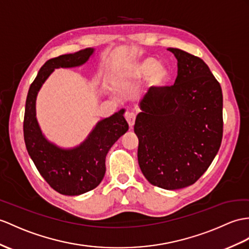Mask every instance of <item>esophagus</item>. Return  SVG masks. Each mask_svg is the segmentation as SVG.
Masks as SVG:
<instances>
[{"instance_id":"esophagus-1","label":"esophagus","mask_w":249,"mask_h":249,"mask_svg":"<svg viewBox=\"0 0 249 249\" xmlns=\"http://www.w3.org/2000/svg\"><path fill=\"white\" fill-rule=\"evenodd\" d=\"M125 119H126V121H128L130 128H132V126L134 125V124H135L136 114L133 113V112H128L125 114Z\"/></svg>"}]
</instances>
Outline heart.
I'll use <instances>...</instances> for the list:
<instances>
[{
    "instance_id": "b5f03b06",
    "label": "heart",
    "mask_w": 249,
    "mask_h": 249,
    "mask_svg": "<svg viewBox=\"0 0 249 249\" xmlns=\"http://www.w3.org/2000/svg\"><path fill=\"white\" fill-rule=\"evenodd\" d=\"M129 75L138 80L148 78L150 86L160 88L168 81L170 72L165 65L159 63L155 59L147 58L133 64L129 71Z\"/></svg>"
}]
</instances>
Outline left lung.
Returning a JSON list of instances; mask_svg holds the SVG:
<instances>
[{
	"label": "left lung",
	"instance_id": "1",
	"mask_svg": "<svg viewBox=\"0 0 249 249\" xmlns=\"http://www.w3.org/2000/svg\"><path fill=\"white\" fill-rule=\"evenodd\" d=\"M178 59L171 87L150 88L134 132L138 163L149 183L162 189L195 184L211 165L223 137L220 83L201 58L168 48Z\"/></svg>",
	"mask_w": 249,
	"mask_h": 249
}]
</instances>
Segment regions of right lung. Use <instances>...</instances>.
<instances>
[{
	"label": "right lung",
	"instance_id": "obj_1",
	"mask_svg": "<svg viewBox=\"0 0 249 249\" xmlns=\"http://www.w3.org/2000/svg\"><path fill=\"white\" fill-rule=\"evenodd\" d=\"M94 48L47 60L30 84L24 114V141L35 166L53 190L64 196H79L98 186L106 173V156L117 139L129 130L120 110L96 124L78 147L62 149L48 142L36 117V99L42 84L54 69L75 68L86 63Z\"/></svg>",
	"mask_w": 249,
	"mask_h": 249
}]
</instances>
